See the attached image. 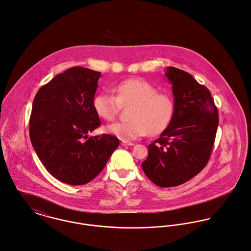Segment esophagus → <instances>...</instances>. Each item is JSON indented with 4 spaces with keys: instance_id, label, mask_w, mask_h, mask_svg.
Masks as SVG:
<instances>
[{
    "instance_id": "obj_1",
    "label": "esophagus",
    "mask_w": 251,
    "mask_h": 251,
    "mask_svg": "<svg viewBox=\"0 0 251 251\" xmlns=\"http://www.w3.org/2000/svg\"><path fill=\"white\" fill-rule=\"evenodd\" d=\"M121 145L122 146H133V145H135V143L134 142H129V141H122Z\"/></svg>"
}]
</instances>
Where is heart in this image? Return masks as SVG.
Returning <instances> with one entry per match:
<instances>
[{"label":"heart","mask_w":251,"mask_h":251,"mask_svg":"<svg viewBox=\"0 0 251 251\" xmlns=\"http://www.w3.org/2000/svg\"><path fill=\"white\" fill-rule=\"evenodd\" d=\"M115 95L108 91L97 93L92 100V108L102 119L115 118L121 106H132L130 121L115 122L107 130L123 140H134L149 133L151 136L165 131L169 125L174 104L172 99L146 81L129 79L114 87Z\"/></svg>","instance_id":"heart-1"}]
</instances>
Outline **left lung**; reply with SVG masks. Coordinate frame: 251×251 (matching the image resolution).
<instances>
[{
    "instance_id": "obj_1",
    "label": "left lung",
    "mask_w": 251,
    "mask_h": 251,
    "mask_svg": "<svg viewBox=\"0 0 251 251\" xmlns=\"http://www.w3.org/2000/svg\"><path fill=\"white\" fill-rule=\"evenodd\" d=\"M174 112L167 129L148 146L141 164L157 186H179L197 175L209 162L219 126V112L209 89L186 71L169 66Z\"/></svg>"
}]
</instances>
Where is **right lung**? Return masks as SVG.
I'll return each instance as SVG.
<instances>
[{
    "label": "right lung",
    "instance_id": "right-lung-1",
    "mask_svg": "<svg viewBox=\"0 0 251 251\" xmlns=\"http://www.w3.org/2000/svg\"><path fill=\"white\" fill-rule=\"evenodd\" d=\"M100 77V72L72 67L40 87L33 99L32 147L48 172L69 185L94 179L119 145L114 136L87 135L101 124L92 108Z\"/></svg>",
    "mask_w": 251,
    "mask_h": 251
}]
</instances>
